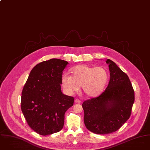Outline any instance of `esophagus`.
<instances>
[{"instance_id":"obj_1","label":"esophagus","mask_w":150,"mask_h":150,"mask_svg":"<svg viewBox=\"0 0 150 150\" xmlns=\"http://www.w3.org/2000/svg\"><path fill=\"white\" fill-rule=\"evenodd\" d=\"M75 103H76V104H80V103H81V101H80L79 99L76 98V99L75 100Z\"/></svg>"}]
</instances>
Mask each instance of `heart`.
<instances>
[{"label": "heart", "mask_w": 150, "mask_h": 150, "mask_svg": "<svg viewBox=\"0 0 150 150\" xmlns=\"http://www.w3.org/2000/svg\"><path fill=\"white\" fill-rule=\"evenodd\" d=\"M71 76L64 74L61 84L68 94L78 91L81 86L83 93L89 97L99 96L104 90L108 81V72L103 67L78 65L70 69Z\"/></svg>", "instance_id": "1"}]
</instances>
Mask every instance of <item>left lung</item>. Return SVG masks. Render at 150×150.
<instances>
[{
  "label": "left lung",
  "mask_w": 150,
  "mask_h": 150,
  "mask_svg": "<svg viewBox=\"0 0 150 150\" xmlns=\"http://www.w3.org/2000/svg\"><path fill=\"white\" fill-rule=\"evenodd\" d=\"M109 83L98 97L85 101L84 123L90 132L98 134L113 133L129 119L134 92L128 76L112 60L107 59Z\"/></svg>",
  "instance_id": "obj_1"
}]
</instances>
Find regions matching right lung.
<instances>
[{
	"mask_svg": "<svg viewBox=\"0 0 150 150\" xmlns=\"http://www.w3.org/2000/svg\"><path fill=\"white\" fill-rule=\"evenodd\" d=\"M68 62L52 59L35 65L22 91L21 110L30 128L46 136L60 131L64 115L74 98L61 89L63 70Z\"/></svg>",
	"mask_w": 150,
	"mask_h": 150,
	"instance_id": "1",
	"label": "right lung"
}]
</instances>
